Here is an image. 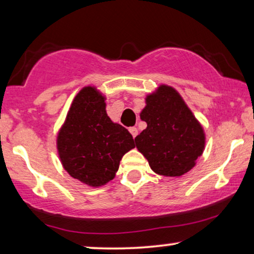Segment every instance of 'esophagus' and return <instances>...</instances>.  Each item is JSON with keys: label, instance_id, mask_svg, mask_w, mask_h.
<instances>
[{"label": "esophagus", "instance_id": "obj_1", "mask_svg": "<svg viewBox=\"0 0 254 254\" xmlns=\"http://www.w3.org/2000/svg\"><path fill=\"white\" fill-rule=\"evenodd\" d=\"M129 131H130L131 136H133L134 138L136 137V135H137V128H136V127H131V128H129Z\"/></svg>", "mask_w": 254, "mask_h": 254}]
</instances>
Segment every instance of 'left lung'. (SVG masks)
<instances>
[{"instance_id": "1", "label": "left lung", "mask_w": 254, "mask_h": 254, "mask_svg": "<svg viewBox=\"0 0 254 254\" xmlns=\"http://www.w3.org/2000/svg\"><path fill=\"white\" fill-rule=\"evenodd\" d=\"M141 119L147 128L135 137L136 148L161 176L179 177L195 165L204 148L199 121L171 86L161 85L145 99Z\"/></svg>"}]
</instances>
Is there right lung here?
<instances>
[{"mask_svg":"<svg viewBox=\"0 0 254 254\" xmlns=\"http://www.w3.org/2000/svg\"><path fill=\"white\" fill-rule=\"evenodd\" d=\"M134 147L129 131L107 117L105 98L92 86L82 89L58 135L65 171L89 186L105 185L116 176L123 156Z\"/></svg>","mask_w":254,"mask_h":254,"instance_id":"obj_1","label":"right lung"}]
</instances>
